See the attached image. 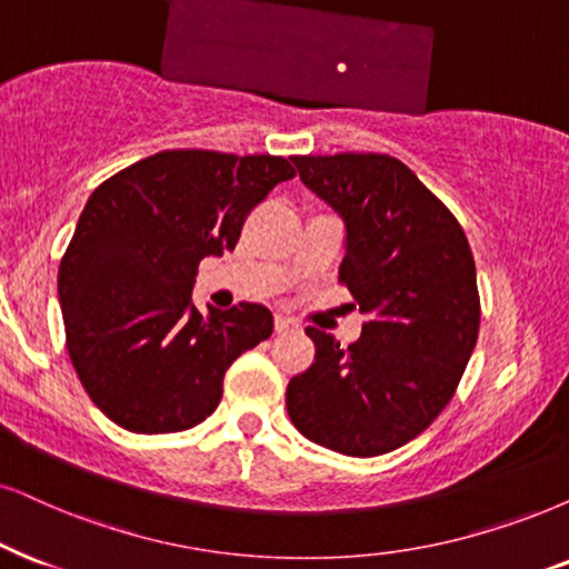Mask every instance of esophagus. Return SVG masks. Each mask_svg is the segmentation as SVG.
<instances>
[{"mask_svg":"<svg viewBox=\"0 0 569 569\" xmlns=\"http://www.w3.org/2000/svg\"><path fill=\"white\" fill-rule=\"evenodd\" d=\"M276 330L278 333H286V330H299V322L291 318H283V315H276Z\"/></svg>","mask_w":569,"mask_h":569,"instance_id":"34e87169","label":"esophagus"}]
</instances>
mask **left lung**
Instances as JSON below:
<instances>
[{"label": "left lung", "instance_id": "1", "mask_svg": "<svg viewBox=\"0 0 569 569\" xmlns=\"http://www.w3.org/2000/svg\"><path fill=\"white\" fill-rule=\"evenodd\" d=\"M307 189L347 222L338 280L368 315L347 349L307 328L315 362L286 409L309 441L378 457L426 430L455 397L480 328L476 260L455 214L397 157H293Z\"/></svg>", "mask_w": 569, "mask_h": 569}]
</instances>
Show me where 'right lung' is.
<instances>
[{
  "label": "right lung",
  "mask_w": 569,
  "mask_h": 569,
  "mask_svg": "<svg viewBox=\"0 0 569 569\" xmlns=\"http://www.w3.org/2000/svg\"><path fill=\"white\" fill-rule=\"evenodd\" d=\"M286 157L168 149L107 178L60 260L64 347L93 405L131 433H178L220 405L233 359L270 338L268 307L191 305L204 257L239 243Z\"/></svg>",
  "instance_id": "right-lung-1"
}]
</instances>
